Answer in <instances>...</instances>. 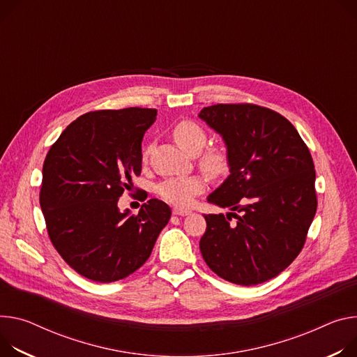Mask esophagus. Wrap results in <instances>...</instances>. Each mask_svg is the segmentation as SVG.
I'll return each instance as SVG.
<instances>
[{"label": "esophagus", "mask_w": 357, "mask_h": 357, "mask_svg": "<svg viewBox=\"0 0 357 357\" xmlns=\"http://www.w3.org/2000/svg\"><path fill=\"white\" fill-rule=\"evenodd\" d=\"M172 213H174V215H179V216H186V215L190 213V211H188V209H181V208H174V209H172Z\"/></svg>", "instance_id": "34e87169"}]
</instances>
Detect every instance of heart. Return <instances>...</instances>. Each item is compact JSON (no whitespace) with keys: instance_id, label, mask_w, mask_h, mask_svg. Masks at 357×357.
<instances>
[{"instance_id":"obj_1","label":"heart","mask_w":357,"mask_h":357,"mask_svg":"<svg viewBox=\"0 0 357 357\" xmlns=\"http://www.w3.org/2000/svg\"><path fill=\"white\" fill-rule=\"evenodd\" d=\"M175 142L188 153H199L198 162L201 169L211 178H222L231 169V155L223 145H211L204 149L208 142L205 128L192 119H182L172 128ZM149 148L144 151V160L148 159ZM206 182L199 175L175 176L162 181L156 192L158 195L176 206H189L193 198L202 193Z\"/></svg>"}]
</instances>
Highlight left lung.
<instances>
[{"label": "left lung", "instance_id": "8db88e82", "mask_svg": "<svg viewBox=\"0 0 357 357\" xmlns=\"http://www.w3.org/2000/svg\"><path fill=\"white\" fill-rule=\"evenodd\" d=\"M199 118L222 135L231 155V175L208 202L236 211L205 215L201 253L225 280L268 282L298 257L316 213L309 148L283 115L261 105L216 104Z\"/></svg>", "mask_w": 357, "mask_h": 357}]
</instances>
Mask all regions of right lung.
Instances as JSON below:
<instances>
[{"instance_id":"1","label":"right lung","mask_w":357,"mask_h":357,"mask_svg":"<svg viewBox=\"0 0 357 357\" xmlns=\"http://www.w3.org/2000/svg\"><path fill=\"white\" fill-rule=\"evenodd\" d=\"M155 118L156 109L138 107L86 112L45 156L40 204L48 236L63 261L93 282L138 271L171 218L159 199H149L138 215L118 209L132 176L141 175V142Z\"/></svg>"}]
</instances>
